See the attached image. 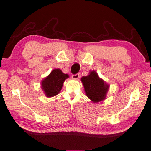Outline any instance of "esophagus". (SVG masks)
Returning a JSON list of instances; mask_svg holds the SVG:
<instances>
[{"label":"esophagus","instance_id":"obj_1","mask_svg":"<svg viewBox=\"0 0 151 151\" xmlns=\"http://www.w3.org/2000/svg\"><path fill=\"white\" fill-rule=\"evenodd\" d=\"M79 77H80V75L79 74H77L75 75H72V78L73 79H78L79 78Z\"/></svg>","mask_w":151,"mask_h":151}]
</instances>
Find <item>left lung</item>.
Segmentation results:
<instances>
[{
	"mask_svg": "<svg viewBox=\"0 0 151 151\" xmlns=\"http://www.w3.org/2000/svg\"><path fill=\"white\" fill-rule=\"evenodd\" d=\"M86 96L93 103L104 101L109 89V85L100 78L95 70H90L88 76L81 77Z\"/></svg>",
	"mask_w": 151,
	"mask_h": 151,
	"instance_id": "obj_1",
	"label": "left lung"
}]
</instances>
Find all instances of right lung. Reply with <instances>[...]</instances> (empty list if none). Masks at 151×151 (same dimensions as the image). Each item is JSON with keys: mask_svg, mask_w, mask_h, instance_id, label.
Listing matches in <instances>:
<instances>
[{"mask_svg": "<svg viewBox=\"0 0 151 151\" xmlns=\"http://www.w3.org/2000/svg\"><path fill=\"white\" fill-rule=\"evenodd\" d=\"M69 77L60 68H55L41 81V87L47 98H52L60 92L64 81Z\"/></svg>", "mask_w": 151, "mask_h": 151, "instance_id": "obj_1", "label": "right lung"}]
</instances>
